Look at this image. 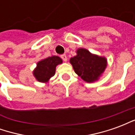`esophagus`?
Listing matches in <instances>:
<instances>
[{"label": "esophagus", "mask_w": 135, "mask_h": 135, "mask_svg": "<svg viewBox=\"0 0 135 135\" xmlns=\"http://www.w3.org/2000/svg\"><path fill=\"white\" fill-rule=\"evenodd\" d=\"M61 58L63 59V61H64L65 62L67 61V56H66V54H63V55H61Z\"/></svg>", "instance_id": "1"}]
</instances>
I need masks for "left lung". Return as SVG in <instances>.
<instances>
[{
	"label": "left lung",
	"instance_id": "8db88e82",
	"mask_svg": "<svg viewBox=\"0 0 135 135\" xmlns=\"http://www.w3.org/2000/svg\"><path fill=\"white\" fill-rule=\"evenodd\" d=\"M75 73L86 82H94L99 79L107 66L105 57L92 54L85 48L76 50V56L70 59Z\"/></svg>",
	"mask_w": 135,
	"mask_h": 135
}]
</instances>
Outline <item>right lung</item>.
<instances>
[{"label": "right lung", "instance_id": "right-lung-1", "mask_svg": "<svg viewBox=\"0 0 135 135\" xmlns=\"http://www.w3.org/2000/svg\"><path fill=\"white\" fill-rule=\"evenodd\" d=\"M62 59L59 56H53L37 62V67L33 71L35 79L40 82L46 83L54 76L57 65L62 64Z\"/></svg>", "mask_w": 135, "mask_h": 135}]
</instances>
